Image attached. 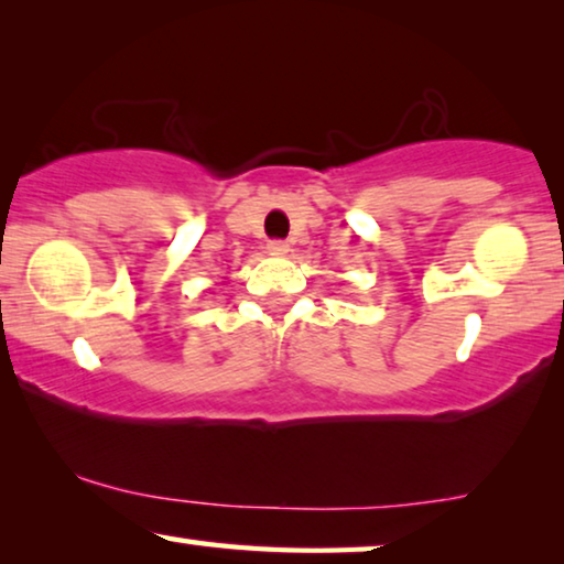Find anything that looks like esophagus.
I'll return each mask as SVG.
<instances>
[{"mask_svg":"<svg viewBox=\"0 0 564 564\" xmlns=\"http://www.w3.org/2000/svg\"><path fill=\"white\" fill-rule=\"evenodd\" d=\"M268 250H270V254H286L289 245L283 242V239H273V242H268Z\"/></svg>","mask_w":564,"mask_h":564,"instance_id":"1","label":"esophagus"}]
</instances>
